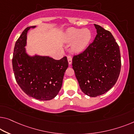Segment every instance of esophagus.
<instances>
[{
    "label": "esophagus",
    "mask_w": 134,
    "mask_h": 134,
    "mask_svg": "<svg viewBox=\"0 0 134 134\" xmlns=\"http://www.w3.org/2000/svg\"><path fill=\"white\" fill-rule=\"evenodd\" d=\"M67 60L68 62H69V64L70 65L71 63H72V58L70 56H67Z\"/></svg>",
    "instance_id": "34e87169"
}]
</instances>
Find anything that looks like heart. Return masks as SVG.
Returning <instances> with one entry per match:
<instances>
[{
  "mask_svg": "<svg viewBox=\"0 0 134 134\" xmlns=\"http://www.w3.org/2000/svg\"><path fill=\"white\" fill-rule=\"evenodd\" d=\"M92 37L91 32L87 28L76 29L70 27L65 33V40L68 42L74 41L72 49L76 52H83L89 45Z\"/></svg>",
  "mask_w": 134,
  "mask_h": 134,
  "instance_id": "obj_1",
  "label": "heart"
}]
</instances>
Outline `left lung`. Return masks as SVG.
<instances>
[{"instance_id": "obj_1", "label": "left lung", "mask_w": 134, "mask_h": 134, "mask_svg": "<svg viewBox=\"0 0 134 134\" xmlns=\"http://www.w3.org/2000/svg\"><path fill=\"white\" fill-rule=\"evenodd\" d=\"M94 25L97 34L93 42L72 60L80 88L90 97L109 90L116 83L121 69L119 46L113 35L100 26Z\"/></svg>"}]
</instances>
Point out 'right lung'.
Returning <instances> with one entry per match:
<instances>
[{
    "label": "right lung",
    "mask_w": 134,
    "mask_h": 134,
    "mask_svg": "<svg viewBox=\"0 0 134 134\" xmlns=\"http://www.w3.org/2000/svg\"><path fill=\"white\" fill-rule=\"evenodd\" d=\"M35 27H26L16 41L13 69L18 85L27 95L40 100H49L61 90L69 63L66 57L56 60L47 56L27 54V33Z\"/></svg>",
    "instance_id": "right-lung-1"
}]
</instances>
